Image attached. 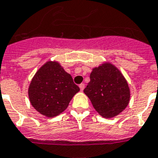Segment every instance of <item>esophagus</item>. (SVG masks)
<instances>
[{
    "label": "esophagus",
    "instance_id": "esophagus-1",
    "mask_svg": "<svg viewBox=\"0 0 158 158\" xmlns=\"http://www.w3.org/2000/svg\"><path fill=\"white\" fill-rule=\"evenodd\" d=\"M79 89H80V90L81 91L84 90V89H85V85H84V84H80V85H79Z\"/></svg>",
    "mask_w": 158,
    "mask_h": 158
}]
</instances>
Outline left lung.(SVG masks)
Returning <instances> with one entry per match:
<instances>
[{"mask_svg":"<svg viewBox=\"0 0 158 158\" xmlns=\"http://www.w3.org/2000/svg\"><path fill=\"white\" fill-rule=\"evenodd\" d=\"M89 78L84 92L101 116L113 118L127 108L131 97L129 85L115 65L104 63L92 69Z\"/></svg>","mask_w":158,"mask_h":158,"instance_id":"8db88e82","label":"left lung"}]
</instances>
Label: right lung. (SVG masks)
Segmentation results:
<instances>
[{
    "label": "right lung",
    "instance_id": "1",
    "mask_svg": "<svg viewBox=\"0 0 158 158\" xmlns=\"http://www.w3.org/2000/svg\"><path fill=\"white\" fill-rule=\"evenodd\" d=\"M79 91L73 78L57 61H48L37 70L28 88L31 105L43 115L52 118L64 112Z\"/></svg>",
    "mask_w": 158,
    "mask_h": 158
}]
</instances>
